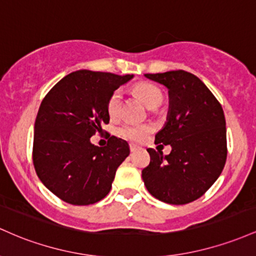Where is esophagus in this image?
Instances as JSON below:
<instances>
[{
	"label": "esophagus",
	"instance_id": "esophagus-1",
	"mask_svg": "<svg viewBox=\"0 0 256 256\" xmlns=\"http://www.w3.org/2000/svg\"><path fill=\"white\" fill-rule=\"evenodd\" d=\"M129 148H130V152H134L139 148V146L136 145V144H129Z\"/></svg>",
	"mask_w": 256,
	"mask_h": 256
}]
</instances>
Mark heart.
I'll return each mask as SVG.
<instances>
[{
	"label": "heart",
	"mask_w": 256,
	"mask_h": 256,
	"mask_svg": "<svg viewBox=\"0 0 256 256\" xmlns=\"http://www.w3.org/2000/svg\"><path fill=\"white\" fill-rule=\"evenodd\" d=\"M136 92L140 99L142 100L144 104L148 106V108H154V106H160L162 104L163 96L162 92L160 90L158 87L151 84V83H140L136 87ZM120 99H122V94L120 90L114 92L111 94L110 99L108 102V111L110 116H116L118 114ZM151 132V127L142 124H123L120 126L117 130L120 136L124 138L127 140L132 142H142L148 136V134Z\"/></svg>",
	"instance_id": "heart-1"
}]
</instances>
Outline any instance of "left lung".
<instances>
[{
	"label": "left lung",
	"mask_w": 256,
	"mask_h": 256,
	"mask_svg": "<svg viewBox=\"0 0 256 256\" xmlns=\"http://www.w3.org/2000/svg\"><path fill=\"white\" fill-rule=\"evenodd\" d=\"M168 90L166 122L154 144L170 145V154L148 148L142 169L146 188L169 204H186L204 194L222 172L228 156L226 120L216 98L197 76L184 70L145 74Z\"/></svg>",
	"instance_id": "left-lung-1"
}]
</instances>
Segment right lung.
<instances>
[{
    "label": "right lung",
    "mask_w": 256,
    "mask_h": 256,
    "mask_svg": "<svg viewBox=\"0 0 256 256\" xmlns=\"http://www.w3.org/2000/svg\"><path fill=\"white\" fill-rule=\"evenodd\" d=\"M133 74L78 70L66 74L42 100L35 120L32 160L43 185L64 202H99L129 156L126 140L110 136L98 148L90 138L110 120L108 102Z\"/></svg>",
    "instance_id": "1"
}]
</instances>
